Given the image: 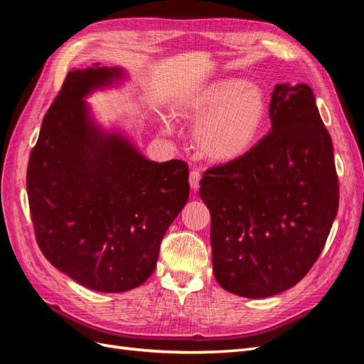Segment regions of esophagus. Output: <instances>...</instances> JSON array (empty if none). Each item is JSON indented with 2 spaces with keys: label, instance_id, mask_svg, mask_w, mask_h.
Instances as JSON below:
<instances>
[{
  "label": "esophagus",
  "instance_id": "1",
  "mask_svg": "<svg viewBox=\"0 0 364 364\" xmlns=\"http://www.w3.org/2000/svg\"><path fill=\"white\" fill-rule=\"evenodd\" d=\"M200 179H202V174L199 170H191L190 171V185H191V190L197 191L200 186Z\"/></svg>",
  "mask_w": 364,
  "mask_h": 364
}]
</instances>
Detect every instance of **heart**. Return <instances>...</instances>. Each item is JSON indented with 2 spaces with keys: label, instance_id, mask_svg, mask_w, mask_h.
<instances>
[{
  "label": "heart",
  "instance_id": "1",
  "mask_svg": "<svg viewBox=\"0 0 364 364\" xmlns=\"http://www.w3.org/2000/svg\"><path fill=\"white\" fill-rule=\"evenodd\" d=\"M267 98L259 86L238 77H220L186 94L178 115L196 123L194 144L202 155L220 164L234 162L257 144L267 119ZM165 132H173L165 123Z\"/></svg>",
  "mask_w": 364,
  "mask_h": 364
}]
</instances>
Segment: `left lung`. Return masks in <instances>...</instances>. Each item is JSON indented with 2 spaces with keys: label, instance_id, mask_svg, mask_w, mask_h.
<instances>
[{
  "label": "left lung",
  "instance_id": "left-lung-1",
  "mask_svg": "<svg viewBox=\"0 0 364 364\" xmlns=\"http://www.w3.org/2000/svg\"><path fill=\"white\" fill-rule=\"evenodd\" d=\"M272 129L247 155L208 170L214 277L261 299L291 289L321 255L338 209L333 141L311 87L277 85Z\"/></svg>",
  "mask_w": 364,
  "mask_h": 364
}]
</instances>
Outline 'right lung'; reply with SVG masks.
Segmentation results:
<instances>
[{"label":"right lung","instance_id":"1","mask_svg":"<svg viewBox=\"0 0 364 364\" xmlns=\"http://www.w3.org/2000/svg\"><path fill=\"white\" fill-rule=\"evenodd\" d=\"M127 79L121 67L73 70L42 119L27 168L39 249L83 287L144 284L161 241L188 202V165L149 161L124 132L97 123L86 98Z\"/></svg>","mask_w":364,"mask_h":364}]
</instances>
